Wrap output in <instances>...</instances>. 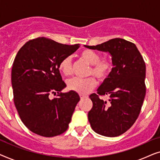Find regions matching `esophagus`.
I'll use <instances>...</instances> for the list:
<instances>
[{
	"label": "esophagus",
	"mask_w": 160,
	"mask_h": 160,
	"mask_svg": "<svg viewBox=\"0 0 160 160\" xmlns=\"http://www.w3.org/2000/svg\"><path fill=\"white\" fill-rule=\"evenodd\" d=\"M87 95H80V98L81 100H83L84 99V98H87Z\"/></svg>",
	"instance_id": "esophagus-1"
}]
</instances>
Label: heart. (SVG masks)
<instances>
[{"label":"heart","mask_w":160,"mask_h":160,"mask_svg":"<svg viewBox=\"0 0 160 160\" xmlns=\"http://www.w3.org/2000/svg\"><path fill=\"white\" fill-rule=\"evenodd\" d=\"M80 58L91 65L87 75L95 76L100 82L105 81L112 69V62L108 58H100L98 52L91 49H85L80 53ZM59 69L65 76H69L72 73L71 58L66 57L60 61ZM97 84L93 77L86 78H73L67 82V87L69 90L85 95L92 91Z\"/></svg>","instance_id":"b5f03b06"}]
</instances>
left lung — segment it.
Masks as SVG:
<instances>
[{
  "instance_id": "left-lung-1",
  "label": "left lung",
  "mask_w": 160,
  "mask_h": 160,
  "mask_svg": "<svg viewBox=\"0 0 160 160\" xmlns=\"http://www.w3.org/2000/svg\"><path fill=\"white\" fill-rule=\"evenodd\" d=\"M90 49L108 52L112 69L89 98L92 108L88 113L92 129L103 136L117 137L128 130L141 112L146 95V65L135 44L122 38H113ZM99 95H108V104Z\"/></svg>"
}]
</instances>
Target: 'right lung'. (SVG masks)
Here are the masks:
<instances>
[{
    "instance_id": "obj_1",
    "label": "right lung",
    "mask_w": 160,
    "mask_h": 160,
    "mask_svg": "<svg viewBox=\"0 0 160 160\" xmlns=\"http://www.w3.org/2000/svg\"><path fill=\"white\" fill-rule=\"evenodd\" d=\"M78 47L41 37L19 50L12 68L14 102L22 122L32 132L53 137L68 128L80 98L76 92H61L66 84L59 64ZM52 93L58 97L50 99Z\"/></svg>"
}]
</instances>
